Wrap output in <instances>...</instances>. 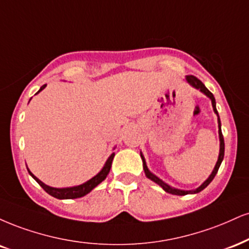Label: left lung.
Returning <instances> with one entry per match:
<instances>
[{"instance_id": "left-lung-1", "label": "left lung", "mask_w": 249, "mask_h": 249, "mask_svg": "<svg viewBox=\"0 0 249 249\" xmlns=\"http://www.w3.org/2000/svg\"><path fill=\"white\" fill-rule=\"evenodd\" d=\"M185 79H187V81H188V82L190 83L191 86L195 87V88L199 89V90L202 91V92H204V94H205L206 96H208V97H210V100H211V102H212V107H213L214 112L217 113V116H218V111H217V109H215V100H214V96H213V94H212V92H211L210 90H209V89L206 88V87H205L204 85H203L202 81L197 79L196 76H194V75H187V77H185ZM218 126H219V140H220L219 158H218V161H217V163H215V167H214L213 172H212L211 175L209 176V178L206 179V181L204 182V183H203L202 185H200L199 188H197L196 190H189V191H185V190H179V189H175V188L169 187L168 184H166V183H164L163 181H161L160 178H157V176H155L154 174H152L151 172H149L148 168H147V166H146L145 158H143V157H142V154L140 153V157H142V166H143V170H145L146 176H147V178H148L149 179H152V181H154L155 183H158L159 185H161V187H162V189H163L164 191H167V193L173 194V195H178V196H184V195H188V194H197V193H199V191H202L203 189H205V188L208 187V185L211 183L212 179L214 178L215 174H217L218 169H219V167H220V164H221V161H223V159H224V152H225V143H224V137H223V133H221V128H220V119H219V117H218Z\"/></svg>"}]
</instances>
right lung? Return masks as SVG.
I'll return each instance as SVG.
<instances>
[{
  "label": "right lung",
  "mask_w": 249,
  "mask_h": 249,
  "mask_svg": "<svg viewBox=\"0 0 249 249\" xmlns=\"http://www.w3.org/2000/svg\"><path fill=\"white\" fill-rule=\"evenodd\" d=\"M46 87V85L41 86L40 89H39V91H41L43 89ZM37 92V94H38ZM113 157H115V153H112L110 155L109 159H107V161L104 164L103 169L101 170L100 173L97 174V175L94 176V178L89 179V181H87L86 183L81 184V185H77V187H71V188H62V189H59V188H52V187H49V185L44 184L43 182L39 181V179L36 178V176L32 174L31 172L29 170V174L30 175L34 178L36 181L38 182V184L40 185L43 189L46 191L47 194L51 195V196L55 197V198H59V199H73V198H80V197H83L86 196L87 194L90 193V191L94 189L95 187H97L98 184L101 183L102 181H104L106 178L107 176V174L110 172V168H111V163H112V160H113Z\"/></svg>",
  "instance_id": "obj_1"
}]
</instances>
